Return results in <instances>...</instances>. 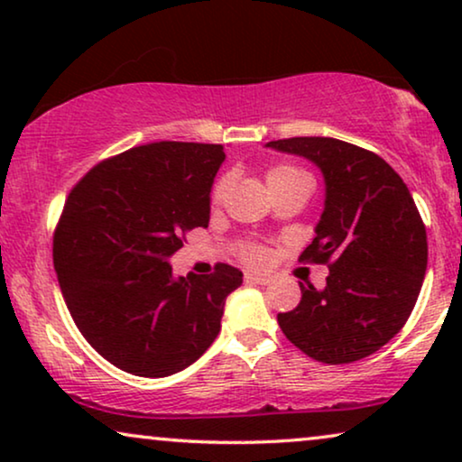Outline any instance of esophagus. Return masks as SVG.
<instances>
[{"label":"esophagus","instance_id":"obj_1","mask_svg":"<svg viewBox=\"0 0 462 462\" xmlns=\"http://www.w3.org/2000/svg\"><path fill=\"white\" fill-rule=\"evenodd\" d=\"M244 280L248 283H261V286H264V283L271 282V277L264 275V273H245Z\"/></svg>","mask_w":462,"mask_h":462}]
</instances>
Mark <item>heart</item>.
Here are the masks:
<instances>
[{
  "label": "heart",
  "mask_w": 462,
  "mask_h": 462,
  "mask_svg": "<svg viewBox=\"0 0 462 462\" xmlns=\"http://www.w3.org/2000/svg\"><path fill=\"white\" fill-rule=\"evenodd\" d=\"M302 179H307V174L302 172V170L294 168V166H286V163H282V166H273V168L267 170V185H269V189L290 185V182L302 180ZM229 185H231L229 176H223V179L217 182V187H214L212 199L214 201L223 199L225 193H226V189H229ZM242 256H244L245 263L261 264V263H264V258H267V252H264L261 245H256V244H244Z\"/></svg>",
  "instance_id": "b5f03b06"
}]
</instances>
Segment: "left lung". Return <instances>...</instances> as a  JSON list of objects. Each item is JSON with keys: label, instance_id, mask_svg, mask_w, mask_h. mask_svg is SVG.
Returning a JSON list of instances; mask_svg holds the SVG:
<instances>
[{"label": "left lung", "instance_id": "8db88e82", "mask_svg": "<svg viewBox=\"0 0 462 462\" xmlns=\"http://www.w3.org/2000/svg\"><path fill=\"white\" fill-rule=\"evenodd\" d=\"M305 157L326 185L324 212L300 261L328 263L326 288H305L277 315L309 357L349 364L387 345L406 324L427 271V231L402 176L383 157L328 136L264 144Z\"/></svg>", "mask_w": 462, "mask_h": 462}]
</instances>
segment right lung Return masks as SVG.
<instances>
[{
	"instance_id": "right-lung-1",
	"label": "right lung",
	"mask_w": 462,
	"mask_h": 462,
	"mask_svg": "<svg viewBox=\"0 0 462 462\" xmlns=\"http://www.w3.org/2000/svg\"><path fill=\"white\" fill-rule=\"evenodd\" d=\"M223 144L162 141L94 166L65 201L54 269L84 338L119 370L162 378L204 356L244 273L176 277L182 236L208 226Z\"/></svg>"
}]
</instances>
